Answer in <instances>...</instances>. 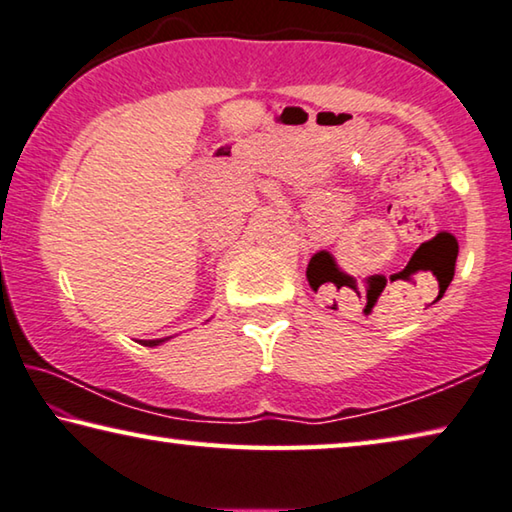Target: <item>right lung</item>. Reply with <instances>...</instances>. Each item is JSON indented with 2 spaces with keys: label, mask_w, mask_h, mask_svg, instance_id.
Wrapping results in <instances>:
<instances>
[{
  "label": "right lung",
  "mask_w": 512,
  "mask_h": 512,
  "mask_svg": "<svg viewBox=\"0 0 512 512\" xmlns=\"http://www.w3.org/2000/svg\"><path fill=\"white\" fill-rule=\"evenodd\" d=\"M158 342H163V340H142V345H145V347H154V345H158Z\"/></svg>",
  "instance_id": "right-lung-1"
}]
</instances>
